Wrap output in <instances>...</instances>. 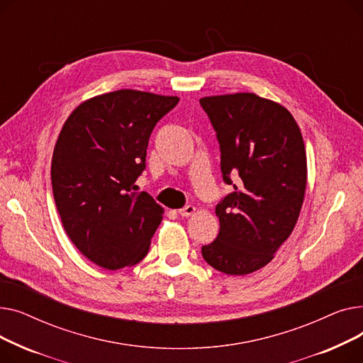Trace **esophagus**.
I'll use <instances>...</instances> for the list:
<instances>
[{
  "instance_id": "obj_1",
  "label": "esophagus",
  "mask_w": 363,
  "mask_h": 363,
  "mask_svg": "<svg viewBox=\"0 0 363 363\" xmlns=\"http://www.w3.org/2000/svg\"><path fill=\"white\" fill-rule=\"evenodd\" d=\"M194 213H196V207L191 206V204H188V206L179 208V215L184 216V218H188V216H191Z\"/></svg>"
}]
</instances>
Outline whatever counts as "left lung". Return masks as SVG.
Wrapping results in <instances>:
<instances>
[{
	"label": "left lung",
	"mask_w": 363,
	"mask_h": 363,
	"mask_svg": "<svg viewBox=\"0 0 363 363\" xmlns=\"http://www.w3.org/2000/svg\"><path fill=\"white\" fill-rule=\"evenodd\" d=\"M200 104L216 132L222 179L234 186L216 206L219 234L201 255L223 274H252L274 259L298 219L308 179L301 132L287 108L256 94Z\"/></svg>",
	"instance_id": "1"
}]
</instances>
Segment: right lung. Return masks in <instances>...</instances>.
Listing matches in <instances>:
<instances>
[{
	"instance_id": "right-lung-1",
	"label": "right lung",
	"mask_w": 363,
	"mask_h": 363,
	"mask_svg": "<svg viewBox=\"0 0 363 363\" xmlns=\"http://www.w3.org/2000/svg\"><path fill=\"white\" fill-rule=\"evenodd\" d=\"M135 89L89 99L65 122L51 162V184L65 231L86 259L108 271L141 262L163 208L137 178L157 122L178 104Z\"/></svg>"
}]
</instances>
